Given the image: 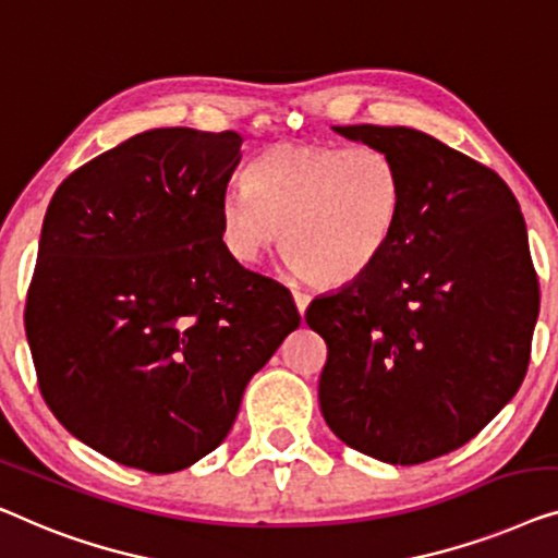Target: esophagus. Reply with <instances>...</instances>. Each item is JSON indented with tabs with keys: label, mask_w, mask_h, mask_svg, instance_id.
I'll list each match as a JSON object with an SVG mask.
<instances>
[{
	"label": "esophagus",
	"mask_w": 558,
	"mask_h": 558,
	"mask_svg": "<svg viewBox=\"0 0 558 558\" xmlns=\"http://www.w3.org/2000/svg\"><path fill=\"white\" fill-rule=\"evenodd\" d=\"M293 301H295L298 311H301V316H303L305 308H308V303H311V295L305 293V290L298 288V286H293Z\"/></svg>",
	"instance_id": "1"
}]
</instances>
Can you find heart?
I'll return each mask as SVG.
<instances>
[{
	"mask_svg": "<svg viewBox=\"0 0 558 558\" xmlns=\"http://www.w3.org/2000/svg\"><path fill=\"white\" fill-rule=\"evenodd\" d=\"M402 174L374 146L278 144L219 202V234L253 265L286 240L295 270L347 286L379 260L402 219Z\"/></svg>",
	"mask_w": 558,
	"mask_h": 558,
	"instance_id": "obj_1",
	"label": "heart"
}]
</instances>
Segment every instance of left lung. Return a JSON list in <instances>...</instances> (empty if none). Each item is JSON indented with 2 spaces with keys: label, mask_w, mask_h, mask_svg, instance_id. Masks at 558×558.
<instances>
[{
  "label": "left lung",
  "mask_w": 558,
  "mask_h": 558,
  "mask_svg": "<svg viewBox=\"0 0 558 558\" xmlns=\"http://www.w3.org/2000/svg\"><path fill=\"white\" fill-rule=\"evenodd\" d=\"M389 154L402 219L364 276L305 311L328 359L326 425L354 450L417 465L473 439L521 387L538 278L496 171L407 125H333Z\"/></svg>",
  "instance_id": "8db88e82"
}]
</instances>
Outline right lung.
Here are the masks:
<instances>
[{"label": "right lung", "mask_w": 558, "mask_h": 558, "mask_svg": "<svg viewBox=\"0 0 558 558\" xmlns=\"http://www.w3.org/2000/svg\"><path fill=\"white\" fill-rule=\"evenodd\" d=\"M240 161L234 131L151 129L47 207L25 305L37 384L70 435L121 465L177 473L215 450L301 324L286 286L225 250Z\"/></svg>", "instance_id": "1"}]
</instances>
